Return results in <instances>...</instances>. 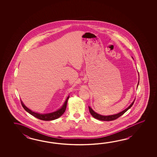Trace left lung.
Listing matches in <instances>:
<instances>
[{
	"label": "left lung",
	"instance_id": "left-lung-1",
	"mask_svg": "<svg viewBox=\"0 0 157 157\" xmlns=\"http://www.w3.org/2000/svg\"><path fill=\"white\" fill-rule=\"evenodd\" d=\"M139 82H138V84H137V86L139 85ZM135 100H133V102L130 105L129 107L127 108L126 109L122 111L120 113H119L116 114H113V115H110V116H102V115H100L99 114H98L95 112L91 107H89V112H90V114L92 115V116L96 118L98 120L100 121H113L117 119L118 118L121 116L122 115H123L126 112H127V110H128L132 106V105L133 104V103L135 101Z\"/></svg>",
	"mask_w": 157,
	"mask_h": 157
}]
</instances>
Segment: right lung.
Instances as JSON below:
<instances>
[{
	"label": "right lung",
	"instance_id": "1",
	"mask_svg": "<svg viewBox=\"0 0 157 157\" xmlns=\"http://www.w3.org/2000/svg\"><path fill=\"white\" fill-rule=\"evenodd\" d=\"M69 97H70L69 96L67 97V98L65 101L63 106L61 107L59 109H58L56 112H52V113H50L40 114L38 113H35V112H33L32 110L29 109L27 107H26L21 100V104L24 108V109L27 112L31 114L32 116H33L34 117H36L39 120H41L52 121L58 118L59 117H60L64 113V112H65L66 109L67 101H68V100L69 99Z\"/></svg>",
	"mask_w": 157,
	"mask_h": 157
}]
</instances>
